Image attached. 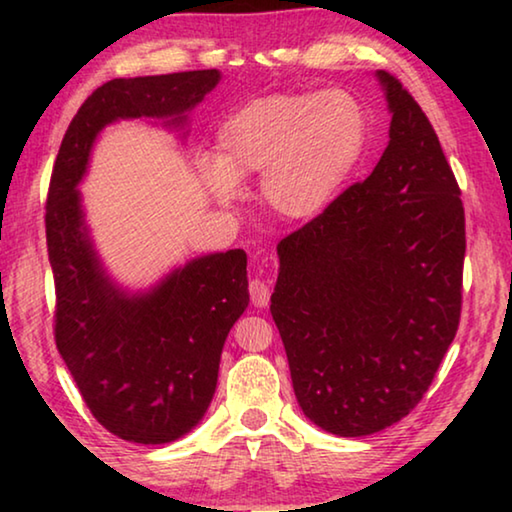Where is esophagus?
Listing matches in <instances>:
<instances>
[{"label": "esophagus", "mask_w": 512, "mask_h": 512, "mask_svg": "<svg viewBox=\"0 0 512 512\" xmlns=\"http://www.w3.org/2000/svg\"><path fill=\"white\" fill-rule=\"evenodd\" d=\"M248 291H250V300H253L255 307H266L268 300H271V291H268V287L262 280L250 282Z\"/></svg>", "instance_id": "obj_1"}]
</instances>
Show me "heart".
<instances>
[{
  "instance_id": "heart-1",
  "label": "heart",
  "mask_w": 512,
  "mask_h": 512,
  "mask_svg": "<svg viewBox=\"0 0 512 512\" xmlns=\"http://www.w3.org/2000/svg\"><path fill=\"white\" fill-rule=\"evenodd\" d=\"M368 115L345 90L277 92L232 110L216 155L198 169L216 201L235 203L262 173V198L284 221H311L336 201L368 146Z\"/></svg>"
}]
</instances>
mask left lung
I'll return each mask as SVG.
<instances>
[{
    "instance_id": "1",
    "label": "left lung",
    "mask_w": 512,
    "mask_h": 512,
    "mask_svg": "<svg viewBox=\"0 0 512 512\" xmlns=\"http://www.w3.org/2000/svg\"><path fill=\"white\" fill-rule=\"evenodd\" d=\"M388 146L363 183L277 246L271 314L302 413L359 438L409 415L461 318L465 212L427 115L375 72Z\"/></svg>"
}]
</instances>
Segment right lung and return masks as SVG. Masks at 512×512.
<instances>
[{
  "label": "right lung",
  "mask_w": 512,
  "mask_h": 512,
  "mask_svg": "<svg viewBox=\"0 0 512 512\" xmlns=\"http://www.w3.org/2000/svg\"><path fill=\"white\" fill-rule=\"evenodd\" d=\"M219 81V69H196L103 83L69 124L51 173L56 345L94 418L128 443H173L203 420L223 343L250 300L246 253L194 257L144 291L121 287L94 248L79 185L103 128L149 119L185 131Z\"/></svg>",
  "instance_id": "1"
}]
</instances>
